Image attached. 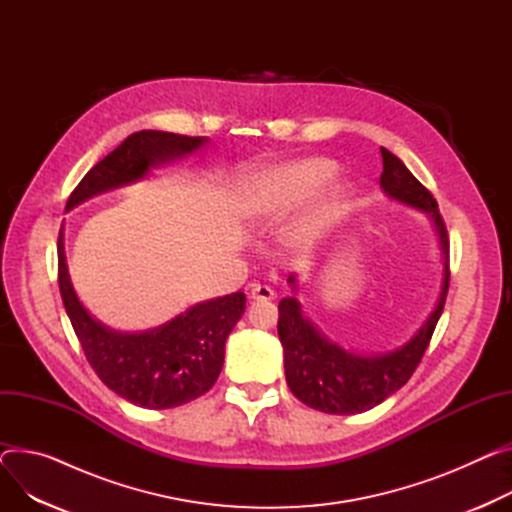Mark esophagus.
I'll use <instances>...</instances> for the list:
<instances>
[{"label": "esophagus", "mask_w": 512, "mask_h": 512, "mask_svg": "<svg viewBox=\"0 0 512 512\" xmlns=\"http://www.w3.org/2000/svg\"><path fill=\"white\" fill-rule=\"evenodd\" d=\"M248 297L256 299V301H270V299L277 297V293H274L268 285H252Z\"/></svg>", "instance_id": "obj_1"}]
</instances>
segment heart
I'll return each mask as SVG.
<instances>
[{
    "instance_id": "obj_1",
    "label": "heart",
    "mask_w": 512,
    "mask_h": 512,
    "mask_svg": "<svg viewBox=\"0 0 512 512\" xmlns=\"http://www.w3.org/2000/svg\"><path fill=\"white\" fill-rule=\"evenodd\" d=\"M332 164L324 160H311V162H301L295 166L281 168L277 172H272L264 176V180L258 184L256 194L252 199V209L258 213H279L285 211L299 201H303L305 196L316 188L322 180H326L332 174ZM344 196V190L336 188L328 201H324L316 211H313L301 233L311 235L316 233L320 227H324L332 215L338 211L340 201Z\"/></svg>"
}]
</instances>
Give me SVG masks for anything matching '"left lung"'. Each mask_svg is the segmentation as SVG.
Instances as JSON below:
<instances>
[{
  "label": "left lung",
  "mask_w": 512,
  "mask_h": 512,
  "mask_svg": "<svg viewBox=\"0 0 512 512\" xmlns=\"http://www.w3.org/2000/svg\"><path fill=\"white\" fill-rule=\"evenodd\" d=\"M383 172L379 184L389 199L420 209L435 221L443 252L441 297L410 342L385 355L361 357L330 342L301 311L295 297L279 303V338L285 348V375L293 396L326 414H361L381 404L408 383L441 318L449 291V238L432 194L414 178L400 157L381 147ZM297 289L295 277H289Z\"/></svg>",
  "instance_id": "left-lung-1"
}]
</instances>
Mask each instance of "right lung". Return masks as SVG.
<instances>
[{
    "label": "right lung",
    "mask_w": 512,
    "mask_h": 512,
    "mask_svg": "<svg viewBox=\"0 0 512 512\" xmlns=\"http://www.w3.org/2000/svg\"><path fill=\"white\" fill-rule=\"evenodd\" d=\"M205 143L207 137L133 133L75 186L67 211L98 192L141 180L149 168L168 164ZM57 256L65 311L88 363L106 387L135 406L166 410L196 400L215 385L223 367L225 340L246 309L242 291L196 303L155 330L123 334L96 322L77 299L63 252V229Z\"/></svg>",
    "instance_id": "right-lung-1"
}]
</instances>
